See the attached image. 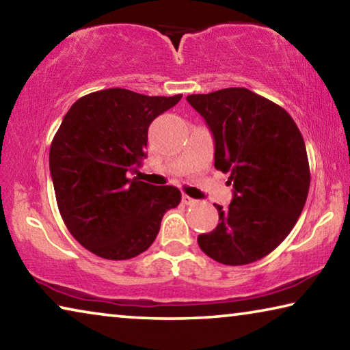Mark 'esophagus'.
<instances>
[{
    "instance_id": "1",
    "label": "esophagus",
    "mask_w": 350,
    "mask_h": 350,
    "mask_svg": "<svg viewBox=\"0 0 350 350\" xmlns=\"http://www.w3.org/2000/svg\"><path fill=\"white\" fill-rule=\"evenodd\" d=\"M182 202H184L185 205H193V204H196V199H193L191 196H188V195H184V196H182Z\"/></svg>"
}]
</instances>
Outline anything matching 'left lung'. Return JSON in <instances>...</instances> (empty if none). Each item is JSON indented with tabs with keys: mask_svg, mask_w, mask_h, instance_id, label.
<instances>
[{
	"mask_svg": "<svg viewBox=\"0 0 350 350\" xmlns=\"http://www.w3.org/2000/svg\"><path fill=\"white\" fill-rule=\"evenodd\" d=\"M187 101L215 138V168L234 185L219 223L198 237L210 258L241 266L266 257L296 226L307 201L310 166L301 131L284 107L247 88L230 87Z\"/></svg>",
	"mask_w": 350,
	"mask_h": 350,
	"instance_id": "1",
	"label": "left lung"
}]
</instances>
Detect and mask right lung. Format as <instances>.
<instances>
[{
  "instance_id": "add662e5",
  "label": "right lung",
  "mask_w": 350,
  "mask_h": 350,
  "mask_svg": "<svg viewBox=\"0 0 350 350\" xmlns=\"http://www.w3.org/2000/svg\"><path fill=\"white\" fill-rule=\"evenodd\" d=\"M180 98L93 92L71 105L55 132L49 171L60 216L98 257L129 260L145 252L166 210L179 205V188L129 179V173L146 157L149 124Z\"/></svg>"
}]
</instances>
